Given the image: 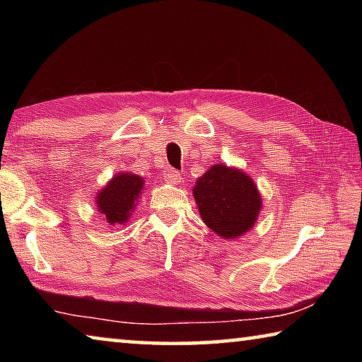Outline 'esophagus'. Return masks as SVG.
Wrapping results in <instances>:
<instances>
[{
    "label": "esophagus",
    "instance_id": "1",
    "mask_svg": "<svg viewBox=\"0 0 362 362\" xmlns=\"http://www.w3.org/2000/svg\"><path fill=\"white\" fill-rule=\"evenodd\" d=\"M163 177H164V180L169 182V183H179V182H180V174H179V170L170 169V168L164 170Z\"/></svg>",
    "mask_w": 362,
    "mask_h": 362
}]
</instances>
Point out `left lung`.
<instances>
[{
  "mask_svg": "<svg viewBox=\"0 0 362 362\" xmlns=\"http://www.w3.org/2000/svg\"><path fill=\"white\" fill-rule=\"evenodd\" d=\"M193 196L199 216L223 240H235L257 222L262 198L254 180L243 170L216 164L196 180Z\"/></svg>",
  "mask_w": 362,
  "mask_h": 362,
  "instance_id": "8db88e82",
  "label": "left lung"
}]
</instances>
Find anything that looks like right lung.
<instances>
[{"mask_svg":"<svg viewBox=\"0 0 362 362\" xmlns=\"http://www.w3.org/2000/svg\"><path fill=\"white\" fill-rule=\"evenodd\" d=\"M144 189V179L132 173H121L112 177L95 196L97 211L110 225H124L136 209Z\"/></svg>","mask_w":362,"mask_h":362,"instance_id":"1","label":"right lung"}]
</instances>
